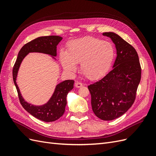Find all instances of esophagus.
Masks as SVG:
<instances>
[{
    "instance_id": "34e87169",
    "label": "esophagus",
    "mask_w": 156,
    "mask_h": 156,
    "mask_svg": "<svg viewBox=\"0 0 156 156\" xmlns=\"http://www.w3.org/2000/svg\"><path fill=\"white\" fill-rule=\"evenodd\" d=\"M75 87H77V88H81L83 86V84L77 81V82L75 83Z\"/></svg>"
}]
</instances>
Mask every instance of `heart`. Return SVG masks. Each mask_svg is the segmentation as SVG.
I'll return each mask as SVG.
<instances>
[{
    "instance_id": "obj_1",
    "label": "heart",
    "mask_w": 156,
    "mask_h": 156,
    "mask_svg": "<svg viewBox=\"0 0 156 156\" xmlns=\"http://www.w3.org/2000/svg\"><path fill=\"white\" fill-rule=\"evenodd\" d=\"M115 58V48L107 41L87 36L69 42L67 51L60 54V62L68 72H73L76 64L84 77L90 80L101 78L108 72Z\"/></svg>"
}]
</instances>
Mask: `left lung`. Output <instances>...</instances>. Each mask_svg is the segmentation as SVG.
<instances>
[{
	"label": "left lung",
	"mask_w": 156,
	"mask_h": 156,
	"mask_svg": "<svg viewBox=\"0 0 156 156\" xmlns=\"http://www.w3.org/2000/svg\"><path fill=\"white\" fill-rule=\"evenodd\" d=\"M116 45L113 68L104 77L88 87L95 115L112 120L123 115L133 104L140 81L141 67L135 49L114 32H104Z\"/></svg>",
	"instance_id": "left-lung-1"
}]
</instances>
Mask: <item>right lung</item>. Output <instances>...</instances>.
Here are the masks:
<instances>
[{"mask_svg": "<svg viewBox=\"0 0 156 156\" xmlns=\"http://www.w3.org/2000/svg\"><path fill=\"white\" fill-rule=\"evenodd\" d=\"M62 37L58 36H41L37 37L23 46L17 55V58L13 67L12 75L18 97L21 105L30 115L36 119L46 122H53L63 115L67 104L66 97L68 92L73 88V80H66L59 83L50 100L42 106H34L26 102L21 96L20 89L16 83V77L19 68L25 56L32 52H38L55 56L56 46Z\"/></svg>", "mask_w": 156, "mask_h": 156, "instance_id": "add662e5", "label": "right lung"}]
</instances>
